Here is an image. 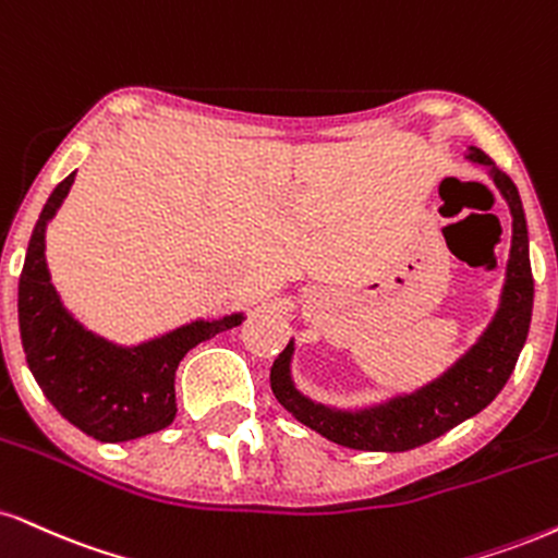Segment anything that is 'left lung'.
Segmentation results:
<instances>
[{
	"label": "left lung",
	"mask_w": 558,
	"mask_h": 558,
	"mask_svg": "<svg viewBox=\"0 0 558 558\" xmlns=\"http://www.w3.org/2000/svg\"><path fill=\"white\" fill-rule=\"evenodd\" d=\"M471 158L492 169L494 184L505 194L512 210V252H509L507 283L501 293V306L483 338L465 353L441 379L392 400L389 405L374 408L364 413H340L317 402L301 398L288 377V361L293 345L275 359L270 368L272 395L293 418L327 436L340 447L361 449V452H405L415 449L449 428L462 424L492 402L517 364L530 330L533 314V270L527 254V226L522 213L520 194L512 179L494 163L478 147H471Z\"/></svg>",
	"instance_id": "left-lung-1"
}]
</instances>
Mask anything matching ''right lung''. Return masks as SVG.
<instances>
[{
    "label": "right lung",
    "mask_w": 558,
    "mask_h": 558,
    "mask_svg": "<svg viewBox=\"0 0 558 558\" xmlns=\"http://www.w3.org/2000/svg\"><path fill=\"white\" fill-rule=\"evenodd\" d=\"M75 173L59 181L44 205L20 272L17 314L25 359L51 405L98 441H130L160 432L177 418L179 361L218 332L239 327L244 317L190 327L140 348H117L83 330L53 291L46 270V223L70 192Z\"/></svg>",
    "instance_id": "right-lung-1"
}]
</instances>
